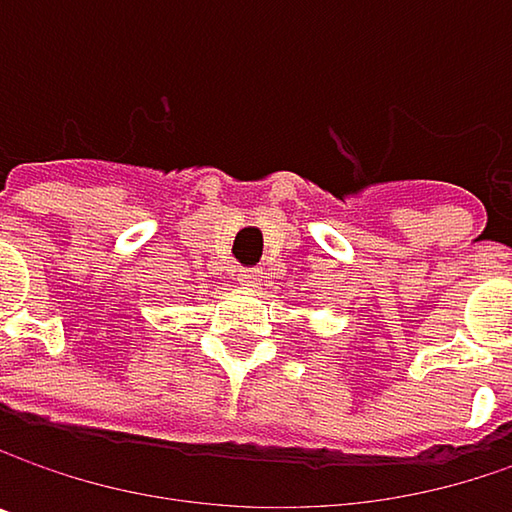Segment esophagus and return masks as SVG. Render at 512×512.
I'll list each match as a JSON object with an SVG mask.
<instances>
[{
	"mask_svg": "<svg viewBox=\"0 0 512 512\" xmlns=\"http://www.w3.org/2000/svg\"><path fill=\"white\" fill-rule=\"evenodd\" d=\"M237 278H240V284H246V287H257V284L263 281V269H257V266H246V269H240V272H237Z\"/></svg>",
	"mask_w": 512,
	"mask_h": 512,
	"instance_id": "1",
	"label": "esophagus"
}]
</instances>
